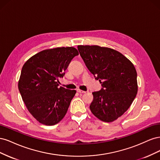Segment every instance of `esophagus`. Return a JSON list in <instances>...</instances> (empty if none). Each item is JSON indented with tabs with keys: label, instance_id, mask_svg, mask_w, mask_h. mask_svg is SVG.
Here are the masks:
<instances>
[{
	"label": "esophagus",
	"instance_id": "esophagus-1",
	"mask_svg": "<svg viewBox=\"0 0 160 160\" xmlns=\"http://www.w3.org/2000/svg\"><path fill=\"white\" fill-rule=\"evenodd\" d=\"M77 91L78 92V93H85V91L81 90V89H77Z\"/></svg>",
	"mask_w": 160,
	"mask_h": 160
}]
</instances>
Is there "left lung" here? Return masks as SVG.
<instances>
[{"instance_id": "8db88e82", "label": "left lung", "mask_w": 160, "mask_h": 160, "mask_svg": "<svg viewBox=\"0 0 160 160\" xmlns=\"http://www.w3.org/2000/svg\"><path fill=\"white\" fill-rule=\"evenodd\" d=\"M80 55L102 88L93 93L89 108L105 122L117 119L132 105L138 93L137 72L122 53L98 45H79Z\"/></svg>"}]
</instances>
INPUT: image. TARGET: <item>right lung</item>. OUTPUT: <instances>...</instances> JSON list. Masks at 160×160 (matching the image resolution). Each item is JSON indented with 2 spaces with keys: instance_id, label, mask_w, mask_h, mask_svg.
<instances>
[{
  "instance_id": "1",
  "label": "right lung",
  "mask_w": 160,
  "mask_h": 160,
  "mask_svg": "<svg viewBox=\"0 0 160 160\" xmlns=\"http://www.w3.org/2000/svg\"><path fill=\"white\" fill-rule=\"evenodd\" d=\"M78 55L74 47H58L38 52L24 64L18 90L27 109L41 123L55 125L67 113L76 91L59 88L57 82Z\"/></svg>"
}]
</instances>
